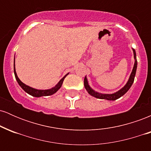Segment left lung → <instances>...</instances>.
I'll list each match as a JSON object with an SVG mask.
<instances>
[{"instance_id": "8db88e82", "label": "left lung", "mask_w": 151, "mask_h": 151, "mask_svg": "<svg viewBox=\"0 0 151 151\" xmlns=\"http://www.w3.org/2000/svg\"><path fill=\"white\" fill-rule=\"evenodd\" d=\"M133 55H134V59H135V63H134V66H133V68L132 70V72H131V75H130L129 79V81H127L126 84L122 89H121L119 91H118L117 92L111 93V94H106V93H98L96 91H95L94 90H93L90 87V86L88 84V81L86 77H84V87L87 92L89 93L91 96H94V97L97 98V99H106V100H110V101H114V100L118 99L119 98L121 97L123 95H124L125 93L129 91V89L131 88V85L133 84V81H134V78H135V75H136V69H137V60H136V51H135L134 49H133Z\"/></svg>"}]
</instances>
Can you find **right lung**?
Instances as JSON below:
<instances>
[{
    "instance_id": "right-lung-1",
    "label": "right lung",
    "mask_w": 151,
    "mask_h": 151,
    "mask_svg": "<svg viewBox=\"0 0 151 151\" xmlns=\"http://www.w3.org/2000/svg\"><path fill=\"white\" fill-rule=\"evenodd\" d=\"M14 74H15V79H16L17 81H18L19 85L21 86L22 89H23L24 91H25V92H27V93H29V94L31 95V96H35V97H40V96H50V95H52L53 93H56L57 91H58V90L60 89V87H61V86H62V83H63V81H64V79H65V78L66 77V76L68 75V74H66L65 77L62 78L61 80L59 81V82L58 83V84H57V85L55 86V87L52 88V89H50L39 90V89H34V88H32V87H30V86L26 85V84H24V83H22V81L20 80V79H19V78H18V75H17L16 72H15V60H14Z\"/></svg>"
}]
</instances>
